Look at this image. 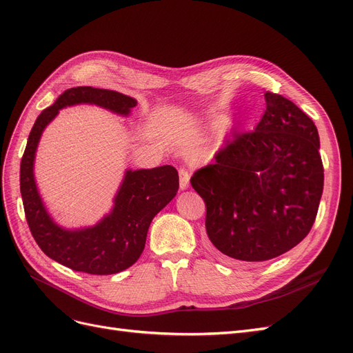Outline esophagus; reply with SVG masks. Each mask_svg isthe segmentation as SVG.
<instances>
[{
	"label": "esophagus",
	"instance_id": "obj_1",
	"mask_svg": "<svg viewBox=\"0 0 353 353\" xmlns=\"http://www.w3.org/2000/svg\"><path fill=\"white\" fill-rule=\"evenodd\" d=\"M190 170L187 168H179V187L181 190L188 188V183H190Z\"/></svg>",
	"mask_w": 353,
	"mask_h": 353
}]
</instances>
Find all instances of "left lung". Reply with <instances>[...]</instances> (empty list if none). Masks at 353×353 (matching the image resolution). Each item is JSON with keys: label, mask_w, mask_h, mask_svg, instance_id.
<instances>
[{"label": "left lung", "mask_w": 353, "mask_h": 353, "mask_svg": "<svg viewBox=\"0 0 353 353\" xmlns=\"http://www.w3.org/2000/svg\"><path fill=\"white\" fill-rule=\"evenodd\" d=\"M253 131H234L196 170L191 185L206 203V232L223 259L276 258L311 231L324 187L319 137L311 117L280 94H265Z\"/></svg>", "instance_id": "obj_1"}]
</instances>
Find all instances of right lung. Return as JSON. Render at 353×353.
Returning <instances> with one entry per match:
<instances>
[{"label":"right lung","instance_id":"add662e5","mask_svg":"<svg viewBox=\"0 0 353 353\" xmlns=\"http://www.w3.org/2000/svg\"><path fill=\"white\" fill-rule=\"evenodd\" d=\"M79 103L101 105L119 114H130L137 101L117 91L77 87L63 92L56 103L42 110L29 134L20 162V193L29 230L48 258L68 268L92 275H110L134 265L140 258L153 218L176 194L179 183L174 166L126 170L114 197L113 210L97 225L65 230L51 219L34 178V160L44 128L59 110Z\"/></svg>","mask_w":353,"mask_h":353}]
</instances>
